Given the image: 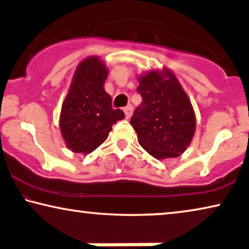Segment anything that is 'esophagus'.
Here are the masks:
<instances>
[{
  "label": "esophagus",
  "instance_id": "obj_1",
  "mask_svg": "<svg viewBox=\"0 0 249 249\" xmlns=\"http://www.w3.org/2000/svg\"><path fill=\"white\" fill-rule=\"evenodd\" d=\"M124 112L125 114V118H130L131 117V113H132V106L131 105H128L125 106V107H124Z\"/></svg>",
  "mask_w": 249,
  "mask_h": 249
}]
</instances>
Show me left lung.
<instances>
[{
  "mask_svg": "<svg viewBox=\"0 0 249 249\" xmlns=\"http://www.w3.org/2000/svg\"><path fill=\"white\" fill-rule=\"evenodd\" d=\"M142 104L130 124L138 143L156 159L176 158L191 143L196 117L189 97L170 71H152L140 77Z\"/></svg>",
  "mask_w": 249,
  "mask_h": 249,
  "instance_id": "obj_1",
  "label": "left lung"
}]
</instances>
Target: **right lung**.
Instances as JSON below:
<instances>
[{"label": "right lung", "mask_w": 249, "mask_h": 249, "mask_svg": "<svg viewBox=\"0 0 249 249\" xmlns=\"http://www.w3.org/2000/svg\"><path fill=\"white\" fill-rule=\"evenodd\" d=\"M107 70L97 57L87 58L77 66L72 85L61 106L60 130L67 147L88 154L107 138L112 125L124 118L112 107L104 90Z\"/></svg>", "instance_id": "obj_1"}]
</instances>
